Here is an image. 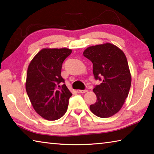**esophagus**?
Listing matches in <instances>:
<instances>
[{"instance_id": "obj_1", "label": "esophagus", "mask_w": 154, "mask_h": 154, "mask_svg": "<svg viewBox=\"0 0 154 154\" xmlns=\"http://www.w3.org/2000/svg\"><path fill=\"white\" fill-rule=\"evenodd\" d=\"M78 92H79V93H82V94H83V93L87 92H88V90H78Z\"/></svg>"}]
</instances>
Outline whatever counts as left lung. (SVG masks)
I'll return each mask as SVG.
<instances>
[{"instance_id": "8db88e82", "label": "left lung", "mask_w": 154, "mask_h": 154, "mask_svg": "<svg viewBox=\"0 0 154 154\" xmlns=\"http://www.w3.org/2000/svg\"><path fill=\"white\" fill-rule=\"evenodd\" d=\"M83 54L92 62L95 79L103 80L93 89L97 99L90 106V111L99 118L113 116L122 109L131 85L126 57L110 43L90 46Z\"/></svg>"}]
</instances>
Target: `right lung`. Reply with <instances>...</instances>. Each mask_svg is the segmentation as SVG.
<instances>
[{"instance_id":"1","label":"right lung","mask_w":154,"mask_h":154,"mask_svg":"<svg viewBox=\"0 0 154 154\" xmlns=\"http://www.w3.org/2000/svg\"><path fill=\"white\" fill-rule=\"evenodd\" d=\"M68 48H44L28 67L26 90L34 109L47 120H56L67 111L72 93L61 76L62 65L71 54Z\"/></svg>"}]
</instances>
